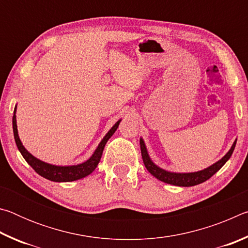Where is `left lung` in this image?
Here are the masks:
<instances>
[{"mask_svg": "<svg viewBox=\"0 0 248 248\" xmlns=\"http://www.w3.org/2000/svg\"><path fill=\"white\" fill-rule=\"evenodd\" d=\"M235 145H236V140L234 141V143L231 146L229 152L226 153L223 157L219 161L216 162L215 164L211 166L207 167L202 170L194 171V173H174V171H169L158 167L155 163H153L152 159H151L150 155L148 153V150H146V146L143 139H140V148H141V154L142 158H143V163L151 174H152L155 178H157L161 182H164L166 184L174 185V186H179V187H191L196 186V185H199L201 183L208 180L210 177H212L217 170H219L222 166H223L226 162L229 161V158L232 155L233 151L235 149Z\"/></svg>", "mask_w": 248, "mask_h": 248, "instance_id": "1", "label": "left lung"}]
</instances>
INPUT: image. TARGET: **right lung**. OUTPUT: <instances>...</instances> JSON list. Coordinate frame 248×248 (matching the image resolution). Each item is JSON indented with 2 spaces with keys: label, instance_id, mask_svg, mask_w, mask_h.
<instances>
[{
  "label": "right lung",
  "instance_id": "add662e5",
  "mask_svg": "<svg viewBox=\"0 0 248 248\" xmlns=\"http://www.w3.org/2000/svg\"><path fill=\"white\" fill-rule=\"evenodd\" d=\"M120 120L112 125L111 129L106 133V136L103 138V140L100 141L97 148L94 151V153L92 156L87 159V161L81 163V164L77 165H69V166H59V165H52L49 163H46L41 159L37 158L31 154L28 151L25 149L22 141H20L18 137L17 131V124H16V106L14 109V116H13V132H14V139L16 142V145L19 150L20 154L23 155L29 165H31L37 174L43 176L44 178H47L51 182H58V183H63V182H73V180H78L86 177L91 173H93L96 167H97L98 163L102 157L103 151L105 145H106L107 141L110 139V137L115 133V131L118 128L120 124Z\"/></svg>",
  "mask_w": 248,
  "mask_h": 248
}]
</instances>
